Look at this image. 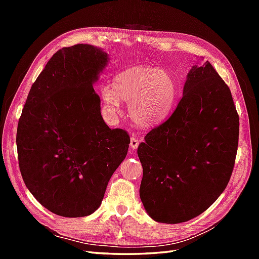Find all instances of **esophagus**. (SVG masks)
Instances as JSON below:
<instances>
[{"label": "esophagus", "mask_w": 259, "mask_h": 259, "mask_svg": "<svg viewBox=\"0 0 259 259\" xmlns=\"http://www.w3.org/2000/svg\"><path fill=\"white\" fill-rule=\"evenodd\" d=\"M139 144H140V140L137 138V137H135V136L131 137V139H130V148H131V149H137V148H138V146H139Z\"/></svg>", "instance_id": "esophagus-1"}]
</instances>
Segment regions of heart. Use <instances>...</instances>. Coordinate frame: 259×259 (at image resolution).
<instances>
[{
	"mask_svg": "<svg viewBox=\"0 0 259 259\" xmlns=\"http://www.w3.org/2000/svg\"><path fill=\"white\" fill-rule=\"evenodd\" d=\"M177 97L175 80L164 71L139 65L115 76L112 89L106 88L102 98L106 106L117 110L120 101L129 104L130 117L137 124L153 125L167 117Z\"/></svg>",
	"mask_w": 259,
	"mask_h": 259,
	"instance_id": "b5f03b06",
	"label": "heart"
}]
</instances>
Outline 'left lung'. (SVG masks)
Returning <instances> with one entry per match:
<instances>
[{
    "label": "left lung",
    "mask_w": 259,
    "mask_h": 259,
    "mask_svg": "<svg viewBox=\"0 0 259 259\" xmlns=\"http://www.w3.org/2000/svg\"><path fill=\"white\" fill-rule=\"evenodd\" d=\"M238 137L228 85L210 62L192 67L174 112L138 148L140 198L148 214L179 224L207 210L232 177Z\"/></svg>",
    "instance_id": "1"
}]
</instances>
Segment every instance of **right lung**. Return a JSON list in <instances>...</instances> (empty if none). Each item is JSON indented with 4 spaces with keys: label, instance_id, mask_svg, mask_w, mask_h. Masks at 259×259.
<instances>
[{
    "label": "right lung",
    "instance_id": "1",
    "mask_svg": "<svg viewBox=\"0 0 259 259\" xmlns=\"http://www.w3.org/2000/svg\"><path fill=\"white\" fill-rule=\"evenodd\" d=\"M108 54L89 45L62 48L32 84L16 131L26 188L48 210L84 217L101 205L130 137L110 129L92 83Z\"/></svg>",
    "mask_w": 259,
    "mask_h": 259
}]
</instances>
